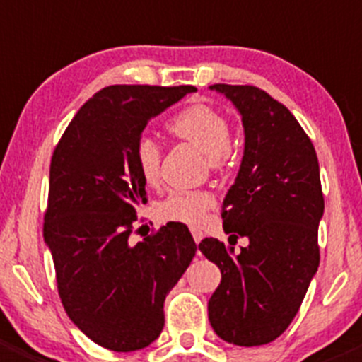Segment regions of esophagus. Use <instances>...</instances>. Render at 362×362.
<instances>
[{
    "instance_id": "obj_1",
    "label": "esophagus",
    "mask_w": 362,
    "mask_h": 362,
    "mask_svg": "<svg viewBox=\"0 0 362 362\" xmlns=\"http://www.w3.org/2000/svg\"><path fill=\"white\" fill-rule=\"evenodd\" d=\"M191 234H192V239H194V243H200L202 239H204V232L198 230V228H191Z\"/></svg>"
}]
</instances>
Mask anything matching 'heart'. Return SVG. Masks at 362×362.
<instances>
[{
    "label": "heart",
    "instance_id": "heart-1",
    "mask_svg": "<svg viewBox=\"0 0 362 362\" xmlns=\"http://www.w3.org/2000/svg\"><path fill=\"white\" fill-rule=\"evenodd\" d=\"M171 134L200 148L209 157V164L219 170L230 151V123L221 112L207 105H194L182 110L168 124ZM135 164L146 184H155L160 175V146L155 139L143 135L134 150ZM214 205V197L207 191L171 192L158 205V216L165 221H178L197 227L204 221L209 209Z\"/></svg>",
    "mask_w": 362,
    "mask_h": 362
}]
</instances>
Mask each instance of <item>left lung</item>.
Masks as SVG:
<instances>
[{"label": "left lung", "mask_w": 362, "mask_h": 362, "mask_svg": "<svg viewBox=\"0 0 362 362\" xmlns=\"http://www.w3.org/2000/svg\"><path fill=\"white\" fill-rule=\"evenodd\" d=\"M241 114L245 153L223 200L228 243L248 238L234 253L214 238L198 245L221 269L209 300V322L238 346L275 341L298 313L320 266L318 225L323 216L316 151L288 107L253 86L214 83Z\"/></svg>", "instance_id": "8db88e82"}]
</instances>
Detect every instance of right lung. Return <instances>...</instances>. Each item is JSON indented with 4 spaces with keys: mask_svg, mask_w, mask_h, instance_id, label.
<instances>
[{
    "mask_svg": "<svg viewBox=\"0 0 362 362\" xmlns=\"http://www.w3.org/2000/svg\"><path fill=\"white\" fill-rule=\"evenodd\" d=\"M194 90L105 87L82 105L53 151L44 241L60 300L74 325L114 352H134L157 339L165 295L197 253L182 223L130 243L135 207L146 204L135 143L151 117Z\"/></svg>",
    "mask_w": 362,
    "mask_h": 362,
    "instance_id": "add662e5",
    "label": "right lung"
}]
</instances>
